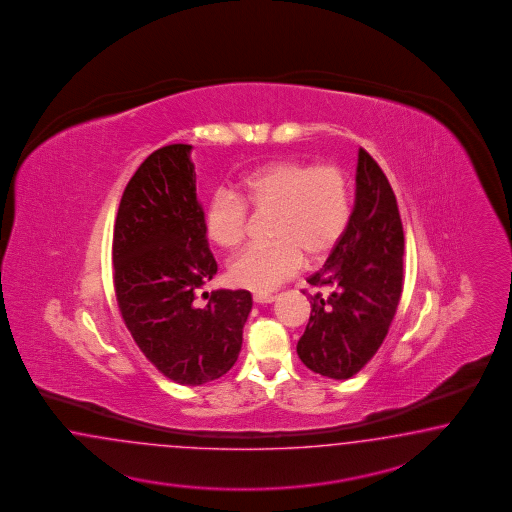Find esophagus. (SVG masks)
Instances as JSON below:
<instances>
[{
	"label": "esophagus",
	"instance_id": "esophagus-1",
	"mask_svg": "<svg viewBox=\"0 0 512 512\" xmlns=\"http://www.w3.org/2000/svg\"><path fill=\"white\" fill-rule=\"evenodd\" d=\"M253 300H255L257 304H272V302L276 300V295H266V293H257V295H253Z\"/></svg>",
	"mask_w": 512,
	"mask_h": 512
}]
</instances>
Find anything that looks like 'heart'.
I'll return each instance as SVG.
<instances>
[{
  "label": "heart",
  "mask_w": 512,
  "mask_h": 512,
  "mask_svg": "<svg viewBox=\"0 0 512 512\" xmlns=\"http://www.w3.org/2000/svg\"><path fill=\"white\" fill-rule=\"evenodd\" d=\"M248 208L270 212L268 244L242 251L229 276L249 291L266 293L293 278L308 261H321L338 246L351 217L347 176L334 165L283 159L246 174L236 195L219 189L204 210L210 242L223 249L238 248L248 229Z\"/></svg>",
  "instance_id": "obj_1"
}]
</instances>
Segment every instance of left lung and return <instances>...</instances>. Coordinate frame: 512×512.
<instances>
[{"label": "left lung", "mask_w": 512, "mask_h": 512, "mask_svg": "<svg viewBox=\"0 0 512 512\" xmlns=\"http://www.w3.org/2000/svg\"><path fill=\"white\" fill-rule=\"evenodd\" d=\"M308 283L326 295H310V323L296 353L311 372L349 379L387 338L403 289V227L396 195L385 172L362 148L349 225Z\"/></svg>", "instance_id": "8db88e82"}]
</instances>
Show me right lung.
<instances>
[{"label": "right lung", "instance_id": "obj_1", "mask_svg": "<svg viewBox=\"0 0 512 512\" xmlns=\"http://www.w3.org/2000/svg\"><path fill=\"white\" fill-rule=\"evenodd\" d=\"M189 154V144H169L142 161L120 201L112 263L118 308L144 357L174 383L197 387L233 368L253 300L219 289L206 306L195 302L217 263Z\"/></svg>", "mask_w": 512, "mask_h": 512}]
</instances>
